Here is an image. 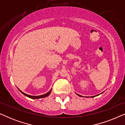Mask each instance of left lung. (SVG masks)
I'll list each match as a JSON object with an SVG mask.
<instances>
[{
  "label": "left lung",
  "mask_w": 125,
  "mask_h": 125,
  "mask_svg": "<svg viewBox=\"0 0 125 125\" xmlns=\"http://www.w3.org/2000/svg\"><path fill=\"white\" fill-rule=\"evenodd\" d=\"M77 94V95H78V96H80V97H82L81 95H79V94ZM94 97V96H93V97Z\"/></svg>",
  "instance_id": "left-lung-1"
}]
</instances>
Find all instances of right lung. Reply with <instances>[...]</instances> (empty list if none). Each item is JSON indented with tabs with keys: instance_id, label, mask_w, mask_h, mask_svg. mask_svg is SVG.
<instances>
[{
	"instance_id": "right-lung-1",
	"label": "right lung",
	"mask_w": 125,
	"mask_h": 125,
	"mask_svg": "<svg viewBox=\"0 0 125 125\" xmlns=\"http://www.w3.org/2000/svg\"><path fill=\"white\" fill-rule=\"evenodd\" d=\"M19 90L20 91V92H21V93H22L24 95H25V96H27V97H29V98H32V99H39V98H44V97H46L48 96V95H49V94H50V93H51V91H52V89L49 90V91L48 92V93H46V94H43V95H38V96H32V95H28V94H25V93H23V92H21V90Z\"/></svg>"
}]
</instances>
